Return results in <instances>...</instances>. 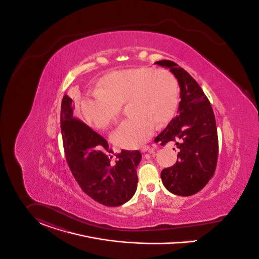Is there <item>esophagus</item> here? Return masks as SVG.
Returning a JSON list of instances; mask_svg holds the SVG:
<instances>
[{
	"instance_id": "34e87169",
	"label": "esophagus",
	"mask_w": 259,
	"mask_h": 259,
	"mask_svg": "<svg viewBox=\"0 0 259 259\" xmlns=\"http://www.w3.org/2000/svg\"><path fill=\"white\" fill-rule=\"evenodd\" d=\"M150 149H151V147H150L149 145H143V146H141V147H140V151H141V152H143V153H144V152L149 151Z\"/></svg>"
}]
</instances>
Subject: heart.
I'll use <instances>...</instances> for the list:
<instances>
[{"label":"heart","instance_id":"heart-1","mask_svg":"<svg viewBox=\"0 0 259 259\" xmlns=\"http://www.w3.org/2000/svg\"><path fill=\"white\" fill-rule=\"evenodd\" d=\"M99 87L83 98L82 114L89 122L105 128L117 119L121 104L127 102L131 116L112 135L114 143L124 148L140 146L151 137L154 121H169L178 109L179 83L166 69L142 67L114 70L104 75Z\"/></svg>","mask_w":259,"mask_h":259}]
</instances>
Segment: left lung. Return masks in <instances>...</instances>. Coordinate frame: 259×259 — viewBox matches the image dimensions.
<instances>
[{"label": "left lung", "instance_id": "8db88e82", "mask_svg": "<svg viewBox=\"0 0 259 259\" xmlns=\"http://www.w3.org/2000/svg\"><path fill=\"white\" fill-rule=\"evenodd\" d=\"M170 69L180 87L178 116L156 137L161 145L174 141L179 148L175 165L161 172L164 187L174 194L190 196L213 177L218 158V136L212 107L190 73L172 61L154 63ZM175 149V148H174Z\"/></svg>", "mask_w": 259, "mask_h": 259}]
</instances>
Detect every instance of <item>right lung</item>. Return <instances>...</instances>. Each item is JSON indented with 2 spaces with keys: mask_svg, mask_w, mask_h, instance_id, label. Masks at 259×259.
<instances>
[{
  "mask_svg": "<svg viewBox=\"0 0 259 259\" xmlns=\"http://www.w3.org/2000/svg\"><path fill=\"white\" fill-rule=\"evenodd\" d=\"M72 99L65 95L61 105V131L65 155L71 174L87 195L106 206L127 202L138 188V150L116 154L107 140L83 121L73 118Z\"/></svg>",
  "mask_w": 259,
  "mask_h": 259,
  "instance_id": "obj_1",
  "label": "right lung"
}]
</instances>
